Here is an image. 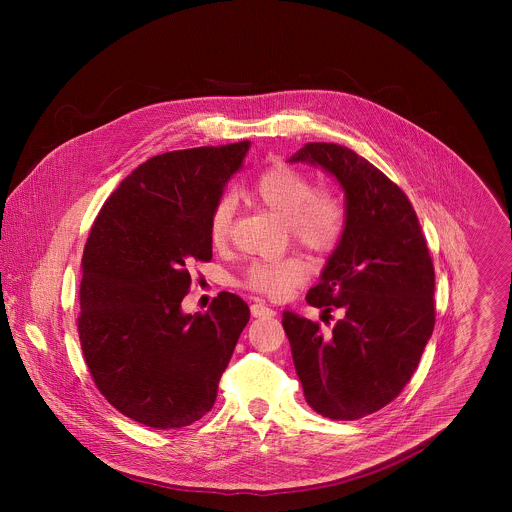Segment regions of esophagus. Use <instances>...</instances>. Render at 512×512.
Returning <instances> with one entry per match:
<instances>
[{
  "label": "esophagus",
  "mask_w": 512,
  "mask_h": 512,
  "mask_svg": "<svg viewBox=\"0 0 512 512\" xmlns=\"http://www.w3.org/2000/svg\"><path fill=\"white\" fill-rule=\"evenodd\" d=\"M250 313H252L254 317H272V315H276V311H274L272 307L264 305V303H254V305L250 307Z\"/></svg>",
  "instance_id": "1"
}]
</instances>
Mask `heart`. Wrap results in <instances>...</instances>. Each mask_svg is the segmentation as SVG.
Listing matches in <instances>:
<instances>
[{
    "mask_svg": "<svg viewBox=\"0 0 512 512\" xmlns=\"http://www.w3.org/2000/svg\"><path fill=\"white\" fill-rule=\"evenodd\" d=\"M252 195L278 219L286 222L293 242L315 254L331 252L347 224V209L333 191H315L311 179L292 167H274L266 171L252 187ZM234 217V201L224 195L213 209L209 234L215 246H224L230 238ZM307 276L305 264L295 258L272 262H254L242 284L252 292L282 297Z\"/></svg>",
    "mask_w": 512,
    "mask_h": 512,
    "instance_id": "b5f03b06",
    "label": "heart"
}]
</instances>
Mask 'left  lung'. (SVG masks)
<instances>
[{
  "mask_svg": "<svg viewBox=\"0 0 512 512\" xmlns=\"http://www.w3.org/2000/svg\"><path fill=\"white\" fill-rule=\"evenodd\" d=\"M290 161L319 165L345 191V232L305 297L343 319L329 335L293 311L282 325L307 404L331 420H359L402 392L432 337V256L406 193L365 157L311 142Z\"/></svg>",
  "mask_w": 512,
  "mask_h": 512,
  "instance_id": "obj_1",
  "label": "left lung"
}]
</instances>
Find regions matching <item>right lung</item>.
I'll return each instance as SVG.
<instances>
[{"label":"right lung","mask_w":512,"mask_h":512,"mask_svg":"<svg viewBox=\"0 0 512 512\" xmlns=\"http://www.w3.org/2000/svg\"><path fill=\"white\" fill-rule=\"evenodd\" d=\"M250 142L155 155L108 197L82 256L78 337L102 396L149 428L201 420L250 319L220 292L205 315H185L189 264L211 262L209 222Z\"/></svg>","instance_id":"1"}]
</instances>
